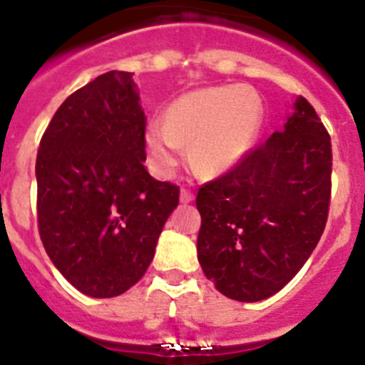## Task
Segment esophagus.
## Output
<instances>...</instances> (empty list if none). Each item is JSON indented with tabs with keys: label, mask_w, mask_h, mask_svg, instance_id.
I'll return each instance as SVG.
<instances>
[{
	"label": "esophagus",
	"mask_w": 365,
	"mask_h": 365,
	"mask_svg": "<svg viewBox=\"0 0 365 365\" xmlns=\"http://www.w3.org/2000/svg\"><path fill=\"white\" fill-rule=\"evenodd\" d=\"M192 201H193L192 190L180 188V202H185V205H188V202H192Z\"/></svg>",
	"instance_id": "esophagus-1"
}]
</instances>
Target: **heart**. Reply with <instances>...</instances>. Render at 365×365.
<instances>
[{
  "label": "heart",
  "instance_id": "1",
  "mask_svg": "<svg viewBox=\"0 0 365 365\" xmlns=\"http://www.w3.org/2000/svg\"><path fill=\"white\" fill-rule=\"evenodd\" d=\"M261 122L263 104L250 87L195 89L172 102L166 122H150L146 130L150 163L157 173L170 175L185 159V143L201 175H221L250 151Z\"/></svg>",
  "mask_w": 365,
  "mask_h": 365
}]
</instances>
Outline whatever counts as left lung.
I'll return each instance as SVG.
<instances>
[{
    "mask_svg": "<svg viewBox=\"0 0 365 365\" xmlns=\"http://www.w3.org/2000/svg\"><path fill=\"white\" fill-rule=\"evenodd\" d=\"M331 137L303 96L282 131L199 188L197 257L221 294L259 302L312 254L331 202Z\"/></svg>",
    "mask_w": 365,
    "mask_h": 365,
    "instance_id": "left-lung-1",
    "label": "left lung"
}]
</instances>
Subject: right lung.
Instances as JSON below:
<instances>
[{
  "label": "right lung",
  "instance_id": "right-lung-1",
  "mask_svg": "<svg viewBox=\"0 0 365 365\" xmlns=\"http://www.w3.org/2000/svg\"><path fill=\"white\" fill-rule=\"evenodd\" d=\"M133 73L109 71L66 98L36 157L38 230L63 278L113 298L143 278L179 186L148 173Z\"/></svg>",
  "mask_w": 365,
  "mask_h": 365
}]
</instances>
